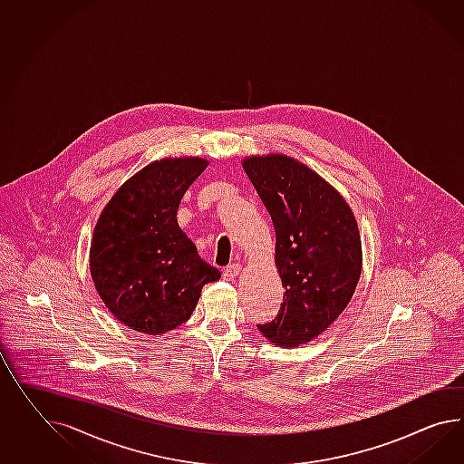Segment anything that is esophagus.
<instances>
[{"label":"esophagus","instance_id":"esophagus-1","mask_svg":"<svg viewBox=\"0 0 464 464\" xmlns=\"http://www.w3.org/2000/svg\"><path fill=\"white\" fill-rule=\"evenodd\" d=\"M238 273H240V264H230L224 267V279L232 281L234 277H237Z\"/></svg>","mask_w":464,"mask_h":464}]
</instances>
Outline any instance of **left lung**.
<instances>
[{
	"instance_id": "left-lung-1",
	"label": "left lung",
	"mask_w": 464,
	"mask_h": 464,
	"mask_svg": "<svg viewBox=\"0 0 464 464\" xmlns=\"http://www.w3.org/2000/svg\"><path fill=\"white\" fill-rule=\"evenodd\" d=\"M244 169L271 215L276 267L285 289L277 316L257 328L281 346L306 343L355 293L362 273L355 217L338 191L293 158L252 156Z\"/></svg>"
}]
</instances>
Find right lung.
Instances as JSON below:
<instances>
[{
  "label": "right lung",
  "instance_id": "right-lung-1",
  "mask_svg": "<svg viewBox=\"0 0 464 464\" xmlns=\"http://www.w3.org/2000/svg\"><path fill=\"white\" fill-rule=\"evenodd\" d=\"M202 158L161 160L128 179L97 220L91 274L109 311L134 332L161 334L190 318L220 271L203 261L177 220Z\"/></svg>",
  "mask_w": 464,
  "mask_h": 464
}]
</instances>
